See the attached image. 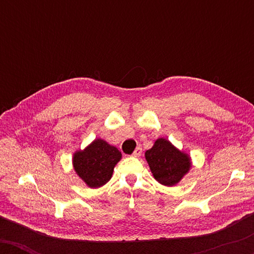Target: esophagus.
I'll return each mask as SVG.
<instances>
[{"label": "esophagus", "mask_w": 254, "mask_h": 254, "mask_svg": "<svg viewBox=\"0 0 254 254\" xmlns=\"http://www.w3.org/2000/svg\"><path fill=\"white\" fill-rule=\"evenodd\" d=\"M141 154H142V148L141 147H137L136 149H135V151L133 152V157H140L141 156Z\"/></svg>", "instance_id": "esophagus-1"}]
</instances>
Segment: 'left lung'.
Segmentation results:
<instances>
[{
    "mask_svg": "<svg viewBox=\"0 0 254 254\" xmlns=\"http://www.w3.org/2000/svg\"><path fill=\"white\" fill-rule=\"evenodd\" d=\"M144 156L154 178L164 186L177 185L192 166L190 156L166 138H157Z\"/></svg>",
    "mask_w": 254,
    "mask_h": 254,
    "instance_id": "1",
    "label": "left lung"
}]
</instances>
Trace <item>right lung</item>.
Instances as JSON below:
<instances>
[{
    "label": "right lung",
    "mask_w": 254,
    "mask_h": 254,
    "mask_svg": "<svg viewBox=\"0 0 254 254\" xmlns=\"http://www.w3.org/2000/svg\"><path fill=\"white\" fill-rule=\"evenodd\" d=\"M121 159L118 148L102 138H96L84 150H78L72 157V165L79 178L91 189L105 185L112 177L114 166Z\"/></svg>",
    "instance_id": "add662e5"
}]
</instances>
